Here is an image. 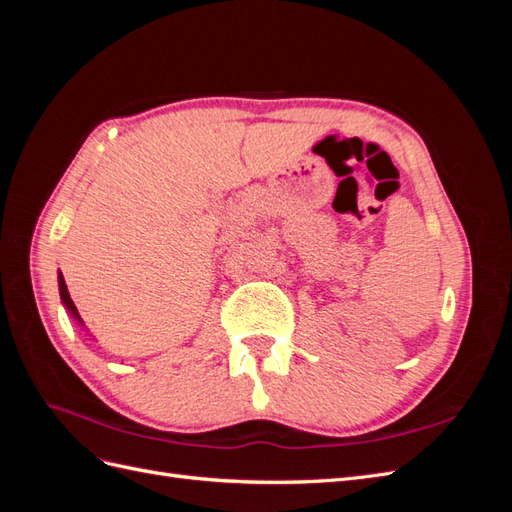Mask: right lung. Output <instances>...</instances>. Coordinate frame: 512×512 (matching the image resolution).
I'll list each match as a JSON object with an SVG mask.
<instances>
[{
	"label": "right lung",
	"mask_w": 512,
	"mask_h": 512,
	"mask_svg": "<svg viewBox=\"0 0 512 512\" xmlns=\"http://www.w3.org/2000/svg\"><path fill=\"white\" fill-rule=\"evenodd\" d=\"M59 297H61V303H64V307L68 309V314L76 320V322H81L83 324V320H81V316H79V309H76V305H74V301L70 299V292H68V286H66V280H64V275L59 273Z\"/></svg>",
	"instance_id": "obj_1"
}]
</instances>
